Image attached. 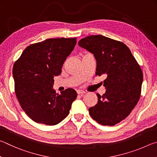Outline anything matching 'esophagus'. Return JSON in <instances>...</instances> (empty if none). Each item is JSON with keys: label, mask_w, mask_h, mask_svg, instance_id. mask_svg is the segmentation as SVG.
<instances>
[{"label": "esophagus", "mask_w": 157, "mask_h": 157, "mask_svg": "<svg viewBox=\"0 0 157 157\" xmlns=\"http://www.w3.org/2000/svg\"><path fill=\"white\" fill-rule=\"evenodd\" d=\"M77 93H78V94L79 95L85 94V92L84 91H82V90H78V91H77Z\"/></svg>", "instance_id": "1"}]
</instances>
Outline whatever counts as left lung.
<instances>
[{"mask_svg":"<svg viewBox=\"0 0 157 157\" xmlns=\"http://www.w3.org/2000/svg\"><path fill=\"white\" fill-rule=\"evenodd\" d=\"M78 45L94 54L95 75L105 76L106 93L97 94L98 103L89 109L92 118L102 125L113 126L127 118L139 102L143 72L128 47L102 35L82 39Z\"/></svg>","mask_w":157,"mask_h":157,"instance_id":"left-lung-1","label":"left lung"}]
</instances>
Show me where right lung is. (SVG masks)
I'll return each mask as SVG.
<instances>
[{"instance_id": "right-lung-1", "label": "right lung", "mask_w": 157, "mask_h": 157, "mask_svg": "<svg viewBox=\"0 0 157 157\" xmlns=\"http://www.w3.org/2000/svg\"><path fill=\"white\" fill-rule=\"evenodd\" d=\"M77 38L48 39L31 44L13 66L14 91L18 102L33 121L47 125L59 123L68 115L77 98L73 89L56 94L54 76L62 73L63 62Z\"/></svg>"}]
</instances>
